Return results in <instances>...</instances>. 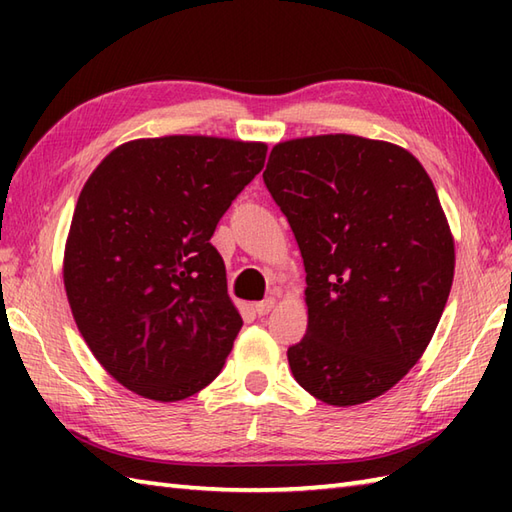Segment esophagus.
<instances>
[{
	"label": "esophagus",
	"mask_w": 512,
	"mask_h": 512,
	"mask_svg": "<svg viewBox=\"0 0 512 512\" xmlns=\"http://www.w3.org/2000/svg\"><path fill=\"white\" fill-rule=\"evenodd\" d=\"M275 308V299L273 297H268V299H264V301H259V303H255V312L259 314V317H266V314Z\"/></svg>",
	"instance_id": "esophagus-1"
}]
</instances>
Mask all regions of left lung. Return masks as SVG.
I'll return each mask as SVG.
<instances>
[{"label": "left lung", "mask_w": 512, "mask_h": 512, "mask_svg": "<svg viewBox=\"0 0 512 512\" xmlns=\"http://www.w3.org/2000/svg\"><path fill=\"white\" fill-rule=\"evenodd\" d=\"M266 189L306 266L297 383L336 407L385 394L418 363L447 306L455 250L427 171L407 149L350 134L279 143Z\"/></svg>", "instance_id": "8db88e82"}]
</instances>
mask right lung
<instances>
[{
    "mask_svg": "<svg viewBox=\"0 0 512 512\" xmlns=\"http://www.w3.org/2000/svg\"><path fill=\"white\" fill-rule=\"evenodd\" d=\"M266 149L140 138L85 182L65 244V295L96 361L138 396L184 400L222 372L242 317L211 237L264 169Z\"/></svg>",
    "mask_w": 512,
    "mask_h": 512,
    "instance_id": "right-lung-1",
    "label": "right lung"
}]
</instances>
